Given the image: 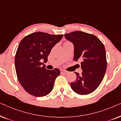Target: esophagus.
<instances>
[{
    "label": "esophagus",
    "instance_id": "1",
    "mask_svg": "<svg viewBox=\"0 0 121 121\" xmlns=\"http://www.w3.org/2000/svg\"><path fill=\"white\" fill-rule=\"evenodd\" d=\"M60 72L62 74H67L68 73V72L65 70H60Z\"/></svg>",
    "mask_w": 121,
    "mask_h": 121
}]
</instances>
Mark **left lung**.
Instances as JSON below:
<instances>
[{
    "mask_svg": "<svg viewBox=\"0 0 121 121\" xmlns=\"http://www.w3.org/2000/svg\"><path fill=\"white\" fill-rule=\"evenodd\" d=\"M64 37L74 45L73 60L82 62V73L74 72L77 79L70 82L71 88L80 95L91 93L100 85L106 70L104 45L96 36L82 31L65 34Z\"/></svg>",
    "mask_w": 121,
    "mask_h": 121,
    "instance_id": "obj_1",
    "label": "left lung"
}]
</instances>
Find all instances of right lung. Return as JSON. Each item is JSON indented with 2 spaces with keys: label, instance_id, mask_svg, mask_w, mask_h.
Returning a JSON list of instances; mask_svg holds the SVG:
<instances>
[{
  "label": "right lung",
  "instance_id": "1",
  "mask_svg": "<svg viewBox=\"0 0 121 121\" xmlns=\"http://www.w3.org/2000/svg\"><path fill=\"white\" fill-rule=\"evenodd\" d=\"M63 37V35L35 32L25 37L20 43L15 58L16 75L29 94L42 97L53 90L60 70H47L44 63L47 62L51 49Z\"/></svg>",
  "mask_w": 121,
  "mask_h": 121
}]
</instances>
